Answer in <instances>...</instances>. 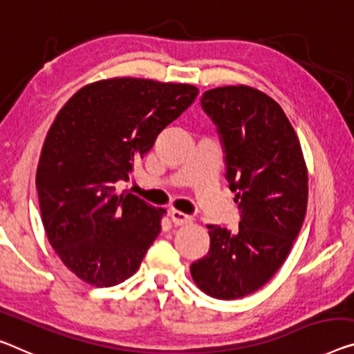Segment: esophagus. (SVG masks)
<instances>
[{
  "label": "esophagus",
  "mask_w": 354,
  "mask_h": 354,
  "mask_svg": "<svg viewBox=\"0 0 354 354\" xmlns=\"http://www.w3.org/2000/svg\"><path fill=\"white\" fill-rule=\"evenodd\" d=\"M171 218H172L174 223H176L177 226L187 225V223L192 221V216L187 215V214H183V212H180V210H172L171 212Z\"/></svg>",
  "instance_id": "34e87169"
}]
</instances>
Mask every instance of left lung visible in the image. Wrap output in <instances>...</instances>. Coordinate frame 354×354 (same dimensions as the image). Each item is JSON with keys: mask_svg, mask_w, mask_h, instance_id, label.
<instances>
[{"mask_svg": "<svg viewBox=\"0 0 354 354\" xmlns=\"http://www.w3.org/2000/svg\"><path fill=\"white\" fill-rule=\"evenodd\" d=\"M201 104L225 142L242 220L234 232L210 225L209 253L189 270L201 291L230 301L258 291L285 263L306 218L308 174L295 128L261 90L218 86Z\"/></svg>", "mask_w": 354, "mask_h": 354, "instance_id": "left-lung-1", "label": "left lung"}]
</instances>
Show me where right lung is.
<instances>
[{
	"label": "right lung",
	"mask_w": 354,
	"mask_h": 354,
	"mask_svg": "<svg viewBox=\"0 0 354 354\" xmlns=\"http://www.w3.org/2000/svg\"><path fill=\"white\" fill-rule=\"evenodd\" d=\"M198 93L189 84L112 77L82 86L59 109L36 187L48 242L80 280L109 288L139 269L166 210L115 183L128 180L134 161Z\"/></svg>",
	"instance_id": "add662e5"
}]
</instances>
